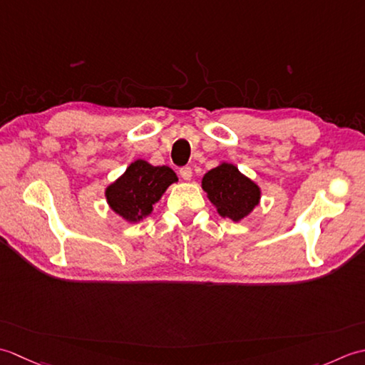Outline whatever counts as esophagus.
Listing matches in <instances>:
<instances>
[{"mask_svg":"<svg viewBox=\"0 0 365 365\" xmlns=\"http://www.w3.org/2000/svg\"><path fill=\"white\" fill-rule=\"evenodd\" d=\"M180 175H181V178H182V180H185V181H189V180H190V178H192V168H190V167H187V165H185V167H182V168L180 170Z\"/></svg>","mask_w":365,"mask_h":365,"instance_id":"esophagus-1","label":"esophagus"}]
</instances>
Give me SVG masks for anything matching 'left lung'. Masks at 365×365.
I'll return each instance as SVG.
<instances>
[{
  "instance_id": "obj_1",
  "label": "left lung",
  "mask_w": 365,
  "mask_h": 365,
  "mask_svg": "<svg viewBox=\"0 0 365 365\" xmlns=\"http://www.w3.org/2000/svg\"><path fill=\"white\" fill-rule=\"evenodd\" d=\"M202 185L222 217L241 220L258 205V185L241 175L232 163H222L210 170Z\"/></svg>"
}]
</instances>
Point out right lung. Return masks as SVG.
I'll list each match as a JSON object with an SVG mask.
<instances>
[{
    "instance_id": "right-lung-1",
    "label": "right lung",
    "mask_w": 365,
    "mask_h": 365,
    "mask_svg": "<svg viewBox=\"0 0 365 365\" xmlns=\"http://www.w3.org/2000/svg\"><path fill=\"white\" fill-rule=\"evenodd\" d=\"M175 181L176 173L170 167H153L145 160H135L107 189L108 205L124 219L137 222L153 211V205Z\"/></svg>"
}]
</instances>
